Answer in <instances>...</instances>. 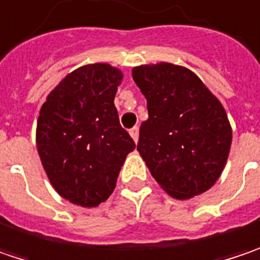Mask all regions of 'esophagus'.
<instances>
[{
  "label": "esophagus",
  "mask_w": 260,
  "mask_h": 260,
  "mask_svg": "<svg viewBox=\"0 0 260 260\" xmlns=\"http://www.w3.org/2000/svg\"><path fill=\"white\" fill-rule=\"evenodd\" d=\"M130 136L133 137V140H135V142L139 140V127H133V128L130 130Z\"/></svg>",
  "instance_id": "obj_1"
}]
</instances>
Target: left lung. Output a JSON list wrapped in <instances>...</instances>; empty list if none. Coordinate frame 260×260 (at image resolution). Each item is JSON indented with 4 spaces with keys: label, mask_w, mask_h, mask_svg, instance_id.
I'll list each match as a JSON object with an SVG mask.
<instances>
[{
    "label": "left lung",
    "mask_w": 260,
    "mask_h": 260,
    "mask_svg": "<svg viewBox=\"0 0 260 260\" xmlns=\"http://www.w3.org/2000/svg\"><path fill=\"white\" fill-rule=\"evenodd\" d=\"M133 80L148 101L137 150L156 183L174 199H190L216 183L233 130L218 98L186 67L139 66Z\"/></svg>",
    "instance_id": "1"
}]
</instances>
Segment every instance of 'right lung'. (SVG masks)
I'll list each match as a JSON object with an SVG mask.
<instances>
[{
	"label": "right lung",
	"instance_id": "1",
	"mask_svg": "<svg viewBox=\"0 0 260 260\" xmlns=\"http://www.w3.org/2000/svg\"><path fill=\"white\" fill-rule=\"evenodd\" d=\"M121 70L96 62L67 74L46 96L36 148L61 198L95 208L114 191L127 155L136 148L114 105Z\"/></svg>",
	"mask_w": 260,
	"mask_h": 260
}]
</instances>
